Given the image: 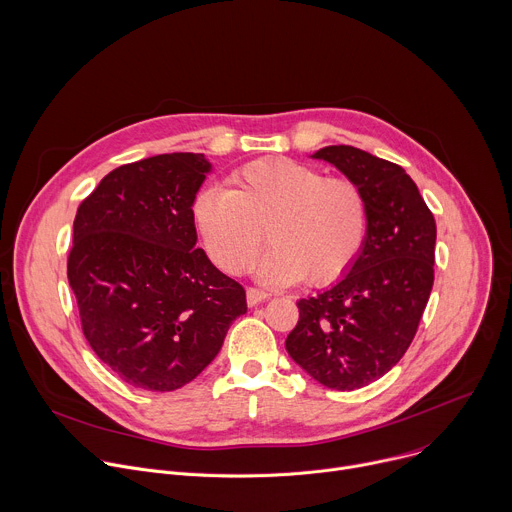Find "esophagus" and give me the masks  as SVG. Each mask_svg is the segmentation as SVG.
Returning a JSON list of instances; mask_svg holds the SVG:
<instances>
[{
  "mask_svg": "<svg viewBox=\"0 0 512 512\" xmlns=\"http://www.w3.org/2000/svg\"><path fill=\"white\" fill-rule=\"evenodd\" d=\"M269 298L267 291L263 289H257V287H249L247 289V304L253 308V306H259L261 302H265Z\"/></svg>",
  "mask_w": 512,
  "mask_h": 512,
  "instance_id": "1",
  "label": "esophagus"
}]
</instances>
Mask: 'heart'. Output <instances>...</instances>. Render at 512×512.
Masks as SVG:
<instances>
[{"label":"heart","mask_w":512,"mask_h":512,"mask_svg":"<svg viewBox=\"0 0 512 512\" xmlns=\"http://www.w3.org/2000/svg\"><path fill=\"white\" fill-rule=\"evenodd\" d=\"M229 182V192L204 190L192 204L194 227L223 271L249 269L263 231L273 247L257 273L269 283L306 277L326 285L350 269L369 225L367 198L354 182L287 158L251 162Z\"/></svg>","instance_id":"b5f03b06"}]
</instances>
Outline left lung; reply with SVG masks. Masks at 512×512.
Returning <instances> with one entry per match:
<instances>
[{
    "label": "left lung",
    "instance_id": "8db88e82",
    "mask_svg": "<svg viewBox=\"0 0 512 512\" xmlns=\"http://www.w3.org/2000/svg\"><path fill=\"white\" fill-rule=\"evenodd\" d=\"M312 158L362 190L369 225L348 273L298 302L285 350L324 387L354 391L389 373L417 332L433 287L435 218L393 162L352 145H328Z\"/></svg>",
    "mask_w": 512,
    "mask_h": 512
}]
</instances>
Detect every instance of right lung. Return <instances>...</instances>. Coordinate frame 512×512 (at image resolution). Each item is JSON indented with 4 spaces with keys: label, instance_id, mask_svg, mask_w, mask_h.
Wrapping results in <instances>:
<instances>
[{
    "label": "right lung",
    "instance_id": "right-lung-1",
    "mask_svg": "<svg viewBox=\"0 0 512 512\" xmlns=\"http://www.w3.org/2000/svg\"><path fill=\"white\" fill-rule=\"evenodd\" d=\"M210 170L204 154L125 164L77 210L66 273L83 334L137 389L196 379L247 312L243 285L196 249L192 204Z\"/></svg>",
    "mask_w": 512,
    "mask_h": 512
}]
</instances>
